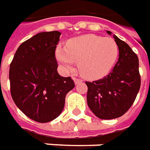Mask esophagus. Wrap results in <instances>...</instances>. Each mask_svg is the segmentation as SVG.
<instances>
[{
    "label": "esophagus",
    "instance_id": "34e87169",
    "mask_svg": "<svg viewBox=\"0 0 150 150\" xmlns=\"http://www.w3.org/2000/svg\"><path fill=\"white\" fill-rule=\"evenodd\" d=\"M73 80H74V82H75V83L76 84V85L82 82V79H79V78H75V77L73 78Z\"/></svg>",
    "mask_w": 150,
    "mask_h": 150
}]
</instances>
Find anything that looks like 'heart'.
Returning a JSON list of instances; mask_svg holds the SVG:
<instances>
[{"label": "heart", "mask_w": 150, "mask_h": 150, "mask_svg": "<svg viewBox=\"0 0 150 150\" xmlns=\"http://www.w3.org/2000/svg\"><path fill=\"white\" fill-rule=\"evenodd\" d=\"M118 55L115 40L96 35H85L71 39L66 47L58 46L55 57L67 71L75 68L79 63L81 74L89 79L106 75L112 69Z\"/></svg>", "instance_id": "1"}]
</instances>
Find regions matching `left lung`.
Wrapping results in <instances>:
<instances>
[{
    "label": "left lung",
    "mask_w": 150,
    "mask_h": 150,
    "mask_svg": "<svg viewBox=\"0 0 150 150\" xmlns=\"http://www.w3.org/2000/svg\"><path fill=\"white\" fill-rule=\"evenodd\" d=\"M106 33L111 35L110 31ZM119 57L112 71L104 78L86 82V101L91 111L101 119L122 116L133 105L141 86L137 55L126 42L113 35Z\"/></svg>",
    "instance_id": "obj_1"
}]
</instances>
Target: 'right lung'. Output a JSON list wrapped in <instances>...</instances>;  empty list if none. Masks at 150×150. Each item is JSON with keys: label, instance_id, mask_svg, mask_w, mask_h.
I'll use <instances>...</instances> for the list:
<instances>
[{"label": "right lung", "instance_id": "1", "mask_svg": "<svg viewBox=\"0 0 150 150\" xmlns=\"http://www.w3.org/2000/svg\"><path fill=\"white\" fill-rule=\"evenodd\" d=\"M61 33L43 32L22 43L10 64L11 95L14 103L31 119L45 123L60 115L65 97L75 87L71 77L57 71L55 56Z\"/></svg>", "mask_w": 150, "mask_h": 150}]
</instances>
